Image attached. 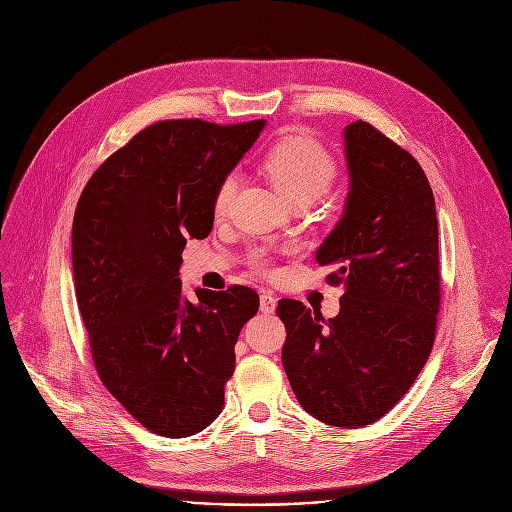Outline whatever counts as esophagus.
Here are the masks:
<instances>
[{"instance_id":"34e87169","label":"esophagus","mask_w":512,"mask_h":512,"mask_svg":"<svg viewBox=\"0 0 512 512\" xmlns=\"http://www.w3.org/2000/svg\"><path fill=\"white\" fill-rule=\"evenodd\" d=\"M276 305H278V301L274 299V294H270V292H263V294H261V299H259V309H261V313L272 315V313L276 311Z\"/></svg>"}]
</instances>
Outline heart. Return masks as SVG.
<instances>
[{
	"label": "heart",
	"instance_id": "obj_1",
	"mask_svg": "<svg viewBox=\"0 0 512 512\" xmlns=\"http://www.w3.org/2000/svg\"><path fill=\"white\" fill-rule=\"evenodd\" d=\"M263 168L270 176L276 191L290 203L294 199H317L332 184L336 176V164L332 155L309 137H294L278 143L263 159ZM238 176L228 174L213 199V209L224 215L234 199ZM255 265L265 270L267 261L263 255L253 257Z\"/></svg>",
	"mask_w": 512,
	"mask_h": 512
}]
</instances>
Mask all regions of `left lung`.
I'll use <instances>...</instances> for the list:
<instances>
[{
    "mask_svg": "<svg viewBox=\"0 0 512 512\" xmlns=\"http://www.w3.org/2000/svg\"><path fill=\"white\" fill-rule=\"evenodd\" d=\"M348 193L342 218L315 253L342 284L340 313L282 299V365L315 419L363 427L413 386L432 353L440 309L438 218L417 159L371 124L344 128Z\"/></svg>",
    "mask_w": 512,
    "mask_h": 512,
    "instance_id": "left-lung-1",
    "label": "left lung"
}]
</instances>
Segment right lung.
Masks as SVG:
<instances>
[{
  "label": "right lung",
  "mask_w": 512,
  "mask_h": 512,
  "mask_svg": "<svg viewBox=\"0 0 512 512\" xmlns=\"http://www.w3.org/2000/svg\"><path fill=\"white\" fill-rule=\"evenodd\" d=\"M265 120H164L107 157L72 224L76 303L103 386L153 434H199L224 407L234 344L257 313L247 286L182 294L186 238L213 228V199Z\"/></svg>",
  "instance_id": "right-lung-1"
}]
</instances>
